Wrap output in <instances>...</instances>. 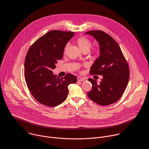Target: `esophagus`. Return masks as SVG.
Segmentation results:
<instances>
[{"instance_id": "esophagus-1", "label": "esophagus", "mask_w": 149, "mask_h": 149, "mask_svg": "<svg viewBox=\"0 0 149 149\" xmlns=\"http://www.w3.org/2000/svg\"><path fill=\"white\" fill-rule=\"evenodd\" d=\"M77 79L78 81H84L86 80L85 77H77Z\"/></svg>"}]
</instances>
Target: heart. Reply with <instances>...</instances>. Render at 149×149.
<instances>
[{"label": "heart", "instance_id": "heart-1", "mask_svg": "<svg viewBox=\"0 0 149 149\" xmlns=\"http://www.w3.org/2000/svg\"><path fill=\"white\" fill-rule=\"evenodd\" d=\"M76 43L80 48V49L81 50V52L85 51V50H89L91 47L92 43L90 40H88L87 38L85 37H80L77 39ZM68 46H66L65 49V51L66 52L67 50Z\"/></svg>", "mask_w": 149, "mask_h": 149}]
</instances>
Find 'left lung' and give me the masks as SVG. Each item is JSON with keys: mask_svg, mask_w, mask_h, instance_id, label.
<instances>
[{"mask_svg": "<svg viewBox=\"0 0 149 149\" xmlns=\"http://www.w3.org/2000/svg\"><path fill=\"white\" fill-rule=\"evenodd\" d=\"M85 33L92 36L99 45V57L91 66L90 73L103 76L99 84L93 79H88L92 87L87 96L98 104H111L119 100L127 86L129 66L120 46L108 34L101 31Z\"/></svg>", "mask_w": 149, "mask_h": 149, "instance_id": "8db88e82", "label": "left lung"}]
</instances>
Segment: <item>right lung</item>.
Returning <instances> with one entry per match:
<instances>
[{
	"mask_svg": "<svg viewBox=\"0 0 149 149\" xmlns=\"http://www.w3.org/2000/svg\"><path fill=\"white\" fill-rule=\"evenodd\" d=\"M74 35L72 32L50 31L38 39L27 53L26 83L34 98L43 105L54 107L63 103L68 97L69 85L77 81V77L71 73L59 78L52 72Z\"/></svg>",
	"mask_w": 149,
	"mask_h": 149,
	"instance_id": "right-lung-1",
	"label": "right lung"
}]
</instances>
